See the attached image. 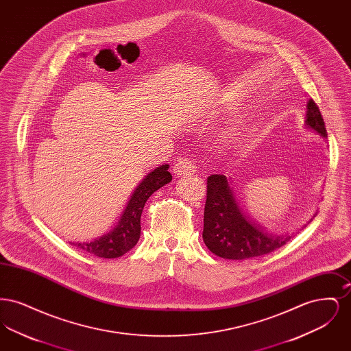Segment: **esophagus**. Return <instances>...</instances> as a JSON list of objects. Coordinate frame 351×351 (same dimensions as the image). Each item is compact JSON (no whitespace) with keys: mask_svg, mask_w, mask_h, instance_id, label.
<instances>
[{"mask_svg":"<svg viewBox=\"0 0 351 351\" xmlns=\"http://www.w3.org/2000/svg\"><path fill=\"white\" fill-rule=\"evenodd\" d=\"M196 166L193 165V162L188 158H182L179 159L175 166H173V172L175 175H191L196 172Z\"/></svg>","mask_w":351,"mask_h":351,"instance_id":"1","label":"esophagus"}]
</instances>
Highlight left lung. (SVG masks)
<instances>
[{"mask_svg": "<svg viewBox=\"0 0 351 351\" xmlns=\"http://www.w3.org/2000/svg\"><path fill=\"white\" fill-rule=\"evenodd\" d=\"M305 122L316 133L328 136L324 118L313 100L308 102ZM202 238L206 247L219 258L242 261L269 254L285 245L291 237L263 232L242 212L226 176L210 175L206 183Z\"/></svg>", "mask_w": 351, "mask_h": 351, "instance_id": "1", "label": "left lung"}]
</instances>
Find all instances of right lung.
Listing matches in <instances>:
<instances>
[{
	"label": "right lung",
	"instance_id": "right-lung-1",
	"mask_svg": "<svg viewBox=\"0 0 351 351\" xmlns=\"http://www.w3.org/2000/svg\"><path fill=\"white\" fill-rule=\"evenodd\" d=\"M172 180L168 165L155 168L146 179L138 185L129 201L117 228L92 242L72 243L99 258H118L136 245L141 237V215L151 195L165 184Z\"/></svg>",
	"mask_w": 351,
	"mask_h": 351
}]
</instances>
